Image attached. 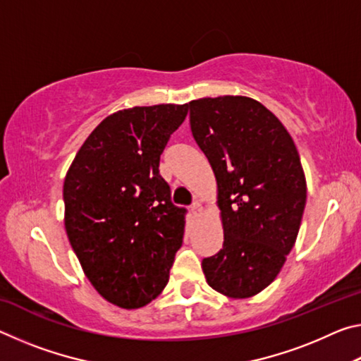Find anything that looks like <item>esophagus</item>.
<instances>
[{"label":"esophagus","instance_id":"esophagus-1","mask_svg":"<svg viewBox=\"0 0 361 361\" xmlns=\"http://www.w3.org/2000/svg\"><path fill=\"white\" fill-rule=\"evenodd\" d=\"M191 212H192L194 216H200V215H202L204 209H202V205H200V202H194L191 205Z\"/></svg>","mask_w":361,"mask_h":361}]
</instances>
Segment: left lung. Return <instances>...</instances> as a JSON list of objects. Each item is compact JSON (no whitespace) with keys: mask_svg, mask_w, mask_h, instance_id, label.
<instances>
[{"mask_svg":"<svg viewBox=\"0 0 361 361\" xmlns=\"http://www.w3.org/2000/svg\"><path fill=\"white\" fill-rule=\"evenodd\" d=\"M192 137L218 185L223 248L202 261L207 283L234 299L274 282L295 245L307 186L296 145L277 116L250 97L188 103Z\"/></svg>","mask_w":361,"mask_h":361,"instance_id":"obj_1","label":"left lung"}]
</instances>
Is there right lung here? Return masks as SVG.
Returning a JSON list of instances; mask_svg holds the SVG:
<instances>
[{
	"mask_svg": "<svg viewBox=\"0 0 361 361\" xmlns=\"http://www.w3.org/2000/svg\"><path fill=\"white\" fill-rule=\"evenodd\" d=\"M186 114L188 103L109 114L66 172V235L89 282L118 307L161 295L183 243L186 209L170 200L159 161Z\"/></svg>",
	"mask_w": 361,
	"mask_h": 361,
	"instance_id": "obj_1",
	"label": "right lung"
}]
</instances>
